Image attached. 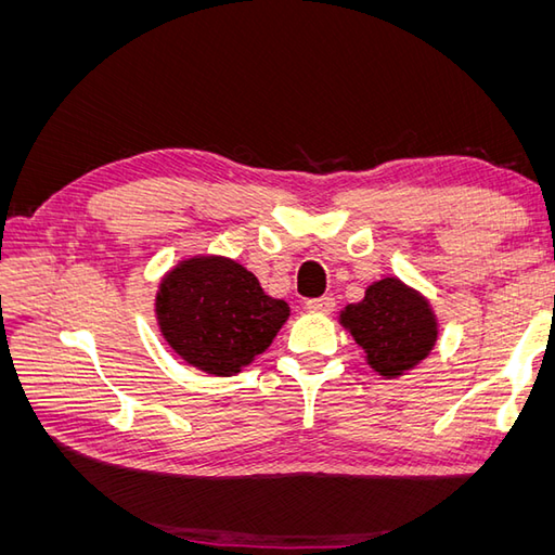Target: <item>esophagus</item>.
<instances>
[{
    "label": "esophagus",
    "mask_w": 555,
    "mask_h": 555,
    "mask_svg": "<svg viewBox=\"0 0 555 555\" xmlns=\"http://www.w3.org/2000/svg\"><path fill=\"white\" fill-rule=\"evenodd\" d=\"M306 308H308L310 312H324V314H328V312H333V308H335V298H331V296L308 298V300H306Z\"/></svg>",
    "instance_id": "1"
}]
</instances>
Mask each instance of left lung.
I'll return each instance as SVG.
<instances>
[{
    "instance_id": "8db88e82",
    "label": "left lung",
    "mask_w": 555,
    "mask_h": 555,
    "mask_svg": "<svg viewBox=\"0 0 555 555\" xmlns=\"http://www.w3.org/2000/svg\"><path fill=\"white\" fill-rule=\"evenodd\" d=\"M340 324L365 351L367 365L384 377L412 371L438 340V319L428 300L398 278L371 284L361 304L340 312Z\"/></svg>"
}]
</instances>
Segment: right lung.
Returning <instances> with one entry per match:
<instances>
[{"instance_id":"add662e5","label":"right lung","mask_w":555,"mask_h":555,"mask_svg":"<svg viewBox=\"0 0 555 555\" xmlns=\"http://www.w3.org/2000/svg\"><path fill=\"white\" fill-rule=\"evenodd\" d=\"M155 312L178 357L198 371L229 377L268 349L287 322L289 306L268 296L245 266L194 257L166 273Z\"/></svg>"}]
</instances>
